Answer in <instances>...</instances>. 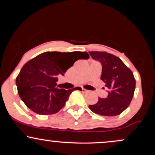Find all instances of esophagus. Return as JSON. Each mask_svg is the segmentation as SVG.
<instances>
[{
  "label": "esophagus",
  "mask_w": 155,
  "mask_h": 155,
  "mask_svg": "<svg viewBox=\"0 0 155 155\" xmlns=\"http://www.w3.org/2000/svg\"><path fill=\"white\" fill-rule=\"evenodd\" d=\"M81 91L84 92H87V90H85V89H84V88H81Z\"/></svg>",
  "instance_id": "34e87169"
}]
</instances>
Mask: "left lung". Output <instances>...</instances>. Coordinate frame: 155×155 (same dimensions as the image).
<instances>
[{
  "label": "left lung",
  "mask_w": 155,
  "mask_h": 155,
  "mask_svg": "<svg viewBox=\"0 0 155 155\" xmlns=\"http://www.w3.org/2000/svg\"><path fill=\"white\" fill-rule=\"evenodd\" d=\"M94 60L102 65L101 79L109 92L107 97H99L94 105H90L92 111L101 116L112 117L120 114L132 101L136 79L133 72L118 57L106 51H89Z\"/></svg>",
  "instance_id": "obj_1"
}]
</instances>
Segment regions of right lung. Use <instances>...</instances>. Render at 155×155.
<instances>
[{"label":"right lung","instance_id":"add662e5","mask_svg":"<svg viewBox=\"0 0 155 155\" xmlns=\"http://www.w3.org/2000/svg\"><path fill=\"white\" fill-rule=\"evenodd\" d=\"M86 51H47L23 65L16 79L19 95L35 113L53 114L65 106L77 87L65 90L56 87L58 75H64L76 60L88 59Z\"/></svg>","mask_w":155,"mask_h":155}]
</instances>
